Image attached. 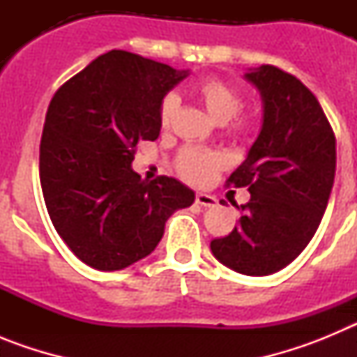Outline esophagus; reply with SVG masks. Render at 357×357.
Returning <instances> with one entry per match:
<instances>
[{"mask_svg": "<svg viewBox=\"0 0 357 357\" xmlns=\"http://www.w3.org/2000/svg\"><path fill=\"white\" fill-rule=\"evenodd\" d=\"M195 202H197L198 206H202V207H214L218 204L216 198H214L213 195H207V193H197Z\"/></svg>", "mask_w": 357, "mask_h": 357, "instance_id": "34e87169", "label": "esophagus"}]
</instances>
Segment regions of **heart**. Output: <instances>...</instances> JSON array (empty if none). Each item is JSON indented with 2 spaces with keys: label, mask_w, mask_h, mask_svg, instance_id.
Here are the masks:
<instances>
[{
  "label": "heart",
  "mask_w": 357,
  "mask_h": 357,
  "mask_svg": "<svg viewBox=\"0 0 357 357\" xmlns=\"http://www.w3.org/2000/svg\"><path fill=\"white\" fill-rule=\"evenodd\" d=\"M193 96L197 98L207 114L216 123H229L230 134L247 135L254 130V119L250 116H241L243 96L234 85L223 78L209 77L193 85ZM178 109V98L173 93L166 94L159 105V123L162 128H169ZM223 168V157L214 151L184 148L176 157V169L185 181L193 184H207V182Z\"/></svg>",
  "instance_id": "obj_1"
}]
</instances>
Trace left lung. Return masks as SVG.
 <instances>
[{"mask_svg": "<svg viewBox=\"0 0 357 357\" xmlns=\"http://www.w3.org/2000/svg\"><path fill=\"white\" fill-rule=\"evenodd\" d=\"M263 100V127L227 184L250 200L238 225L211 241L214 257L245 275H270L298 257L326 213L336 172V137L317 96L275 66L245 73ZM225 206V200H220Z\"/></svg>", "mask_w": 357, "mask_h": 357, "instance_id": "1", "label": "left lung"}]
</instances>
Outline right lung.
Masks as SVG:
<instances>
[{"mask_svg":"<svg viewBox=\"0 0 357 357\" xmlns=\"http://www.w3.org/2000/svg\"><path fill=\"white\" fill-rule=\"evenodd\" d=\"M188 71L123 50L100 55L50 102L39 173L52 223L78 259L102 272L155 250L176 209L195 202L172 176L132 169L139 141L160 134L159 105Z\"/></svg>","mask_w":357,"mask_h":357,"instance_id":"obj_1","label":"right lung"}]
</instances>
